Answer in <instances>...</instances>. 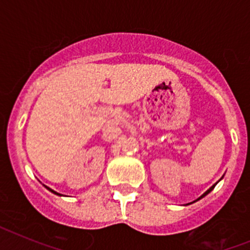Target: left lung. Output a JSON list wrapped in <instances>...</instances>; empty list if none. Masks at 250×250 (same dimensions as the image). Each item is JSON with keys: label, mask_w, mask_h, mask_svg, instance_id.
I'll list each match as a JSON object with an SVG mask.
<instances>
[{"label": "left lung", "mask_w": 250, "mask_h": 250, "mask_svg": "<svg viewBox=\"0 0 250 250\" xmlns=\"http://www.w3.org/2000/svg\"><path fill=\"white\" fill-rule=\"evenodd\" d=\"M215 185H216V183H215V184H214V185H213V187H211V188H209V189H208V190H207V191H205V193H204V194H203V195H202V196H199V198H198V199H196V200H194V202H193V203L198 202V200H200V199H202V198H204V196H205V195H208V194L210 193V191H211V190H213L214 188H215ZM190 204H191V203H190Z\"/></svg>", "instance_id": "obj_1"}]
</instances>
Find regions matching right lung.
I'll use <instances>...</instances> for the list:
<instances>
[{
	"label": "right lung",
	"instance_id": "add662e5",
	"mask_svg": "<svg viewBox=\"0 0 250 250\" xmlns=\"http://www.w3.org/2000/svg\"><path fill=\"white\" fill-rule=\"evenodd\" d=\"M45 187H46V185H45ZM46 189H48V190H50V191H51V193H54V194H56V195H61V194L56 193V191H55V190H52V189H50V188H48V187H46Z\"/></svg>",
	"mask_w": 250,
	"mask_h": 250
}]
</instances>
